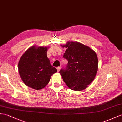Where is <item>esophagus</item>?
Segmentation results:
<instances>
[{
    "label": "esophagus",
    "instance_id": "esophagus-1",
    "mask_svg": "<svg viewBox=\"0 0 122 122\" xmlns=\"http://www.w3.org/2000/svg\"><path fill=\"white\" fill-rule=\"evenodd\" d=\"M57 71H58V72H59V71H60V70H61V67H57Z\"/></svg>",
    "mask_w": 122,
    "mask_h": 122
}]
</instances>
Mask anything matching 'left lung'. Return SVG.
Wrapping results in <instances>:
<instances>
[{
    "instance_id": "obj_1",
    "label": "left lung",
    "mask_w": 122,
    "mask_h": 122,
    "mask_svg": "<svg viewBox=\"0 0 122 122\" xmlns=\"http://www.w3.org/2000/svg\"><path fill=\"white\" fill-rule=\"evenodd\" d=\"M63 57L68 63L59 71L64 82L74 91H82L93 82L98 70L96 53L90 47L78 42H68Z\"/></svg>"
}]
</instances>
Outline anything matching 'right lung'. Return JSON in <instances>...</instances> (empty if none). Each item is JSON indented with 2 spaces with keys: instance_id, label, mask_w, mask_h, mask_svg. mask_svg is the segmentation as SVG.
I'll return each instance as SVG.
<instances>
[{
  "instance_id": "1",
  "label": "right lung",
  "mask_w": 122,
  "mask_h": 122,
  "mask_svg": "<svg viewBox=\"0 0 122 122\" xmlns=\"http://www.w3.org/2000/svg\"><path fill=\"white\" fill-rule=\"evenodd\" d=\"M47 47L32 46L20 57L18 69L22 81L27 86L41 90L48 84L51 76L57 72L47 57Z\"/></svg>"
}]
</instances>
